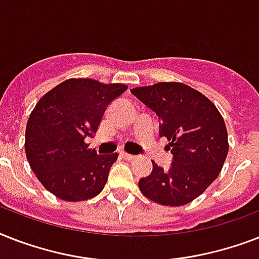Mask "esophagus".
Masks as SVG:
<instances>
[{
    "mask_svg": "<svg viewBox=\"0 0 259 259\" xmlns=\"http://www.w3.org/2000/svg\"><path fill=\"white\" fill-rule=\"evenodd\" d=\"M119 154H121V157L122 158H125V160H129V161H132V160H136V156L134 154H129V153H126V152H119Z\"/></svg>",
    "mask_w": 259,
    "mask_h": 259,
    "instance_id": "1",
    "label": "esophagus"
}]
</instances>
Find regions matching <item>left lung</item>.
Instances as JSON below:
<instances>
[{
	"instance_id": "obj_1",
	"label": "left lung",
	"mask_w": 259,
	"mask_h": 259,
	"mask_svg": "<svg viewBox=\"0 0 259 259\" xmlns=\"http://www.w3.org/2000/svg\"><path fill=\"white\" fill-rule=\"evenodd\" d=\"M132 94L157 114L160 136L168 138L173 154L169 169L152 161V173L138 181L140 191L158 204H188L223 168L229 153L225 119L208 98L184 83L160 82Z\"/></svg>"
}]
</instances>
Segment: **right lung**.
<instances>
[{
  "label": "right lung",
  "instance_id": "right-lung-1",
  "mask_svg": "<svg viewBox=\"0 0 259 259\" xmlns=\"http://www.w3.org/2000/svg\"><path fill=\"white\" fill-rule=\"evenodd\" d=\"M126 90L121 83L68 79L36 103L26 123L25 153L47 191L82 201L105 188L118 153L98 154L84 140L97 133L110 102Z\"/></svg>",
  "mask_w": 259,
  "mask_h": 259
}]
</instances>
